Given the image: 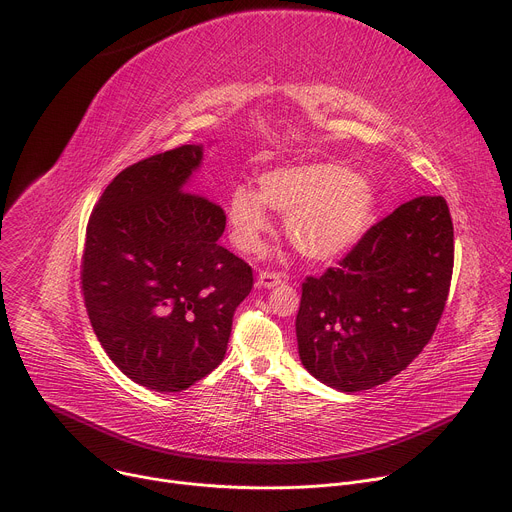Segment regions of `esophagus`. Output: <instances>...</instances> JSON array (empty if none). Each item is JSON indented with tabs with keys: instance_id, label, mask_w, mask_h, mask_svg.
<instances>
[{
	"instance_id": "34e87169",
	"label": "esophagus",
	"mask_w": 512,
	"mask_h": 512,
	"mask_svg": "<svg viewBox=\"0 0 512 512\" xmlns=\"http://www.w3.org/2000/svg\"><path fill=\"white\" fill-rule=\"evenodd\" d=\"M285 281V275H281V273H273V271H261L259 273V285L261 287H275V285H279V283H283Z\"/></svg>"
}]
</instances>
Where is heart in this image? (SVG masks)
Wrapping results in <instances>:
<instances>
[{"instance_id": "1", "label": "heart", "mask_w": 512, "mask_h": 512, "mask_svg": "<svg viewBox=\"0 0 512 512\" xmlns=\"http://www.w3.org/2000/svg\"><path fill=\"white\" fill-rule=\"evenodd\" d=\"M375 188L334 162L281 166L259 176V192L239 184L227 200L233 243L247 253L271 231L269 208L285 214V233L306 259L328 263L348 253L377 214Z\"/></svg>"}]
</instances>
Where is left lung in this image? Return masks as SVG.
I'll return each mask as SVG.
<instances>
[{"label": "left lung", "instance_id": "left-lung-1", "mask_svg": "<svg viewBox=\"0 0 512 512\" xmlns=\"http://www.w3.org/2000/svg\"><path fill=\"white\" fill-rule=\"evenodd\" d=\"M454 269V225L442 196L401 204L302 285L296 336L306 371L356 393L407 369L435 332Z\"/></svg>", "mask_w": 512, "mask_h": 512}]
</instances>
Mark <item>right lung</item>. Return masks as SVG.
<instances>
[{
  "label": "right lung",
  "mask_w": 512,
  "mask_h": 512,
  "mask_svg": "<svg viewBox=\"0 0 512 512\" xmlns=\"http://www.w3.org/2000/svg\"><path fill=\"white\" fill-rule=\"evenodd\" d=\"M202 145L145 158L113 178L87 225L81 265L91 326L117 369L178 393L223 362L251 267L218 245L227 216L188 192Z\"/></svg>",
  "instance_id": "add662e5"
}]
</instances>
